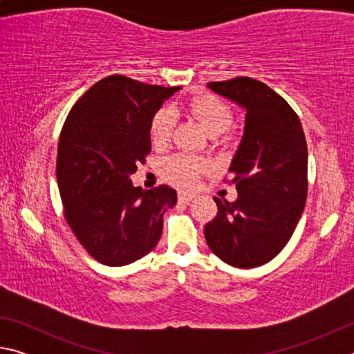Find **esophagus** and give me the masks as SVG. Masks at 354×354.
<instances>
[{
    "instance_id": "1",
    "label": "esophagus",
    "mask_w": 354,
    "mask_h": 354,
    "mask_svg": "<svg viewBox=\"0 0 354 354\" xmlns=\"http://www.w3.org/2000/svg\"><path fill=\"white\" fill-rule=\"evenodd\" d=\"M195 194H190V192H179V195H178V198H179V201H183V203H189V201H192L195 198Z\"/></svg>"
}]
</instances>
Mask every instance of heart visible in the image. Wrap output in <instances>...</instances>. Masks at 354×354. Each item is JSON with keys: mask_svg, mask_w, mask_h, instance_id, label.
I'll use <instances>...</instances> for the list:
<instances>
[{"mask_svg": "<svg viewBox=\"0 0 354 354\" xmlns=\"http://www.w3.org/2000/svg\"><path fill=\"white\" fill-rule=\"evenodd\" d=\"M176 111L178 109H171V107H162L154 113L151 124H149V137H151L153 145L164 147L169 143L176 123ZM184 111H187L192 117L198 120L206 133L212 137L225 133L232 122L230 107L214 95L194 97L184 106ZM206 170H209V164L205 159L187 154L171 156L165 159L160 167L162 176L178 187H192L198 179L200 173Z\"/></svg>", "mask_w": 354, "mask_h": 354, "instance_id": "heart-1", "label": "heart"}]
</instances>
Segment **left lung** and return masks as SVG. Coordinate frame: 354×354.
<instances>
[{"mask_svg": "<svg viewBox=\"0 0 354 354\" xmlns=\"http://www.w3.org/2000/svg\"><path fill=\"white\" fill-rule=\"evenodd\" d=\"M220 97L245 109L242 140L231 160L234 203H217L205 226L207 247L239 268L272 261L289 242L308 196V145L292 107L251 77L209 82Z\"/></svg>", "mask_w": 354, "mask_h": 354, "instance_id": "1", "label": "left lung"}]
</instances>
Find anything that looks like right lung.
<instances>
[{
	"label": "right lung",
	"mask_w": 354,
	"mask_h": 354,
	"mask_svg": "<svg viewBox=\"0 0 354 354\" xmlns=\"http://www.w3.org/2000/svg\"><path fill=\"white\" fill-rule=\"evenodd\" d=\"M178 87L122 75L98 81L71 107L57 147L65 220L93 259L122 267L158 245L176 190L134 187L131 175L151 151L149 124Z\"/></svg>",
	"instance_id": "add662e5"
}]
</instances>
